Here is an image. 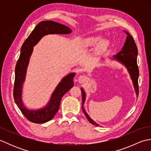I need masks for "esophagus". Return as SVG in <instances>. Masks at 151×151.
I'll return each mask as SVG.
<instances>
[{"instance_id": "1", "label": "esophagus", "mask_w": 151, "mask_h": 151, "mask_svg": "<svg viewBox=\"0 0 151 151\" xmlns=\"http://www.w3.org/2000/svg\"><path fill=\"white\" fill-rule=\"evenodd\" d=\"M78 82L79 83H84L88 80V77L85 75H80L78 76Z\"/></svg>"}]
</instances>
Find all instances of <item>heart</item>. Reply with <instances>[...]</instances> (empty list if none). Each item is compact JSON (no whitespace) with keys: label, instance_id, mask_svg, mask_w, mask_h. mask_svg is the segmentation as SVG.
Here are the masks:
<instances>
[{"label":"heart","instance_id":"heart-1","mask_svg":"<svg viewBox=\"0 0 151 151\" xmlns=\"http://www.w3.org/2000/svg\"><path fill=\"white\" fill-rule=\"evenodd\" d=\"M102 40V37L101 36H95L89 37L86 40V44L88 46H95L101 42ZM108 45V42L106 41H103L101 43V47H106Z\"/></svg>","mask_w":151,"mask_h":151}]
</instances>
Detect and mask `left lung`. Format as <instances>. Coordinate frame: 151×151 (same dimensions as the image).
Instances as JSON below:
<instances>
[{
  "mask_svg": "<svg viewBox=\"0 0 151 151\" xmlns=\"http://www.w3.org/2000/svg\"><path fill=\"white\" fill-rule=\"evenodd\" d=\"M127 35L126 40L124 45L122 48L121 50L116 55H114L112 57V60H116L118 62L123 65L129 72L131 80L132 81V84L134 88V90L136 92V95L138 96L139 88H138V77H139V69L137 65V49L132 36L128 32L123 30ZM82 95V108L83 112L85 114L86 118L90 123L94 124L95 126L100 127V125L96 123L89 116L87 112L84 109V104L86 101V94L84 89L81 88Z\"/></svg>",
  "mask_w": 151,
  "mask_h": 151,
  "instance_id": "1",
  "label": "left lung"
}]
</instances>
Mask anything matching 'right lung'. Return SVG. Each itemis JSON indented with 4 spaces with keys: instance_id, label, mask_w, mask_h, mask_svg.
Wrapping results in <instances>:
<instances>
[{
    "instance_id": "obj_1",
    "label": "right lung",
    "mask_w": 151,
    "mask_h": 151,
    "mask_svg": "<svg viewBox=\"0 0 151 151\" xmlns=\"http://www.w3.org/2000/svg\"><path fill=\"white\" fill-rule=\"evenodd\" d=\"M71 29L65 25L52 21L40 22L25 40L21 49V54L15 66L14 98L16 104L25 117L35 123H45L54 117L58 111L61 99L64 94L73 87L75 73H70L62 79L50 96V100L44 107L32 110L25 106L22 99V86L25 81L27 67L34 47L41 38L49 34H69Z\"/></svg>"
}]
</instances>
